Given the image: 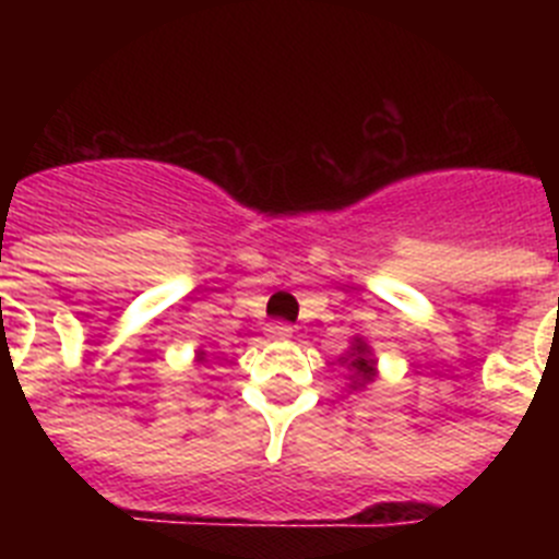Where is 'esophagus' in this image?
<instances>
[{"label": "esophagus", "instance_id": "esophagus-1", "mask_svg": "<svg viewBox=\"0 0 559 559\" xmlns=\"http://www.w3.org/2000/svg\"><path fill=\"white\" fill-rule=\"evenodd\" d=\"M265 335H269L271 341H285L294 335V328H290V324H271V328L265 330Z\"/></svg>", "mask_w": 559, "mask_h": 559}]
</instances>
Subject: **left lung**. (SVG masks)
Listing matches in <instances>:
<instances>
[{"label": "left lung", "mask_w": 559, "mask_h": 559, "mask_svg": "<svg viewBox=\"0 0 559 559\" xmlns=\"http://www.w3.org/2000/svg\"><path fill=\"white\" fill-rule=\"evenodd\" d=\"M338 364L347 369L349 392H360V389L372 386L374 378H378V358H374L372 347L364 341V335H355L353 347L341 355Z\"/></svg>", "instance_id": "obj_1"}]
</instances>
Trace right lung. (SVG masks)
<instances>
[{
	"mask_svg": "<svg viewBox=\"0 0 559 559\" xmlns=\"http://www.w3.org/2000/svg\"><path fill=\"white\" fill-rule=\"evenodd\" d=\"M195 364H206V353H204V349H195Z\"/></svg>",
	"mask_w": 559,
	"mask_h": 559,
	"instance_id": "right-lung-1",
	"label": "right lung"
}]
</instances>
